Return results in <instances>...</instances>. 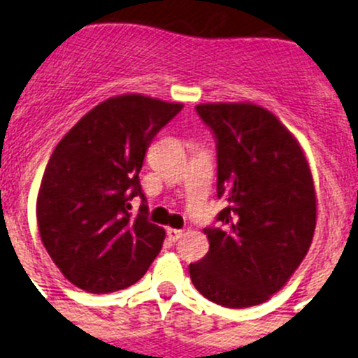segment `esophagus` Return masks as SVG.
Segmentation results:
<instances>
[{
    "label": "esophagus",
    "mask_w": 358,
    "mask_h": 358,
    "mask_svg": "<svg viewBox=\"0 0 358 358\" xmlns=\"http://www.w3.org/2000/svg\"><path fill=\"white\" fill-rule=\"evenodd\" d=\"M166 236H169L170 241H177L182 236V231L181 229H166Z\"/></svg>",
    "instance_id": "34e87169"
}]
</instances>
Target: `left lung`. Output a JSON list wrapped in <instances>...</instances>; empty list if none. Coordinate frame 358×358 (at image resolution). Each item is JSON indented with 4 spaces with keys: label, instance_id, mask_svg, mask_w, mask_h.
Here are the masks:
<instances>
[{
    "label": "left lung",
    "instance_id": "1",
    "mask_svg": "<svg viewBox=\"0 0 358 358\" xmlns=\"http://www.w3.org/2000/svg\"><path fill=\"white\" fill-rule=\"evenodd\" d=\"M216 140V195L227 208L204 229L209 252L189 264L193 286L229 309L259 306L306 257L316 193L306 154L273 113L252 103L195 106Z\"/></svg>",
    "mask_w": 358,
    "mask_h": 358
}]
</instances>
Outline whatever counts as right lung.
<instances>
[{
	"label": "right lung",
	"instance_id": "1",
	"mask_svg": "<svg viewBox=\"0 0 358 358\" xmlns=\"http://www.w3.org/2000/svg\"><path fill=\"white\" fill-rule=\"evenodd\" d=\"M181 110L138 94L111 97L52 150L38 189V232L52 262L80 289H126L162 250L165 231L147 218L138 173L154 136ZM134 196L143 199L138 215L129 213Z\"/></svg>",
	"mask_w": 358,
	"mask_h": 358
}]
</instances>
